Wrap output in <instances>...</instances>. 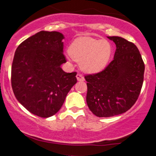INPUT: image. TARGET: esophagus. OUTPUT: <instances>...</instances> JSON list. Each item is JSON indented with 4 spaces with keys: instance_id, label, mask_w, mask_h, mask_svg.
Returning a JSON list of instances; mask_svg holds the SVG:
<instances>
[{
    "instance_id": "esophagus-1",
    "label": "esophagus",
    "mask_w": 156,
    "mask_h": 156,
    "mask_svg": "<svg viewBox=\"0 0 156 156\" xmlns=\"http://www.w3.org/2000/svg\"><path fill=\"white\" fill-rule=\"evenodd\" d=\"M76 78H77V80H78V81H79V82H83L84 80H85L83 75H82V74H77Z\"/></svg>"
}]
</instances>
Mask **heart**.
<instances>
[{
  "mask_svg": "<svg viewBox=\"0 0 156 156\" xmlns=\"http://www.w3.org/2000/svg\"><path fill=\"white\" fill-rule=\"evenodd\" d=\"M70 56L80 62L81 68L94 74L104 70L110 60L112 45L105 40L90 37H80L71 43L69 48Z\"/></svg>",
  "mask_w": 156,
  "mask_h": 156,
  "instance_id": "1",
  "label": "heart"
}]
</instances>
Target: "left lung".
Masks as SVG:
<instances>
[{"label":"left lung","instance_id":"obj_1","mask_svg":"<svg viewBox=\"0 0 156 156\" xmlns=\"http://www.w3.org/2000/svg\"><path fill=\"white\" fill-rule=\"evenodd\" d=\"M108 38L116 44L114 59L101 72L85 76L86 103L97 117H112L130 109L144 82V63L136 46L121 37Z\"/></svg>","mask_w":156,"mask_h":156}]
</instances>
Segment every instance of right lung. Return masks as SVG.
<instances>
[{
  "instance_id": "add662e5",
  "label": "right lung",
  "mask_w": 156,
  "mask_h": 156,
  "mask_svg": "<svg viewBox=\"0 0 156 156\" xmlns=\"http://www.w3.org/2000/svg\"><path fill=\"white\" fill-rule=\"evenodd\" d=\"M64 36L57 31H40L16 48L12 66V87L17 101L30 113L48 118L57 113L76 72L66 73L61 65Z\"/></svg>"
}]
</instances>
